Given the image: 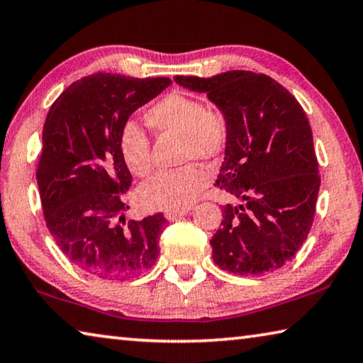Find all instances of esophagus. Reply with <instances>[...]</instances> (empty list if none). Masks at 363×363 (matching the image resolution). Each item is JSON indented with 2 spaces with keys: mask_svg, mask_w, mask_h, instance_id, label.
Listing matches in <instances>:
<instances>
[{
  "mask_svg": "<svg viewBox=\"0 0 363 363\" xmlns=\"http://www.w3.org/2000/svg\"><path fill=\"white\" fill-rule=\"evenodd\" d=\"M187 213H189L187 208H186V210H168L167 213H164V216H167L168 220H177V219H181L182 216H186Z\"/></svg>",
  "mask_w": 363,
  "mask_h": 363,
  "instance_id": "esophagus-1",
  "label": "esophagus"
}]
</instances>
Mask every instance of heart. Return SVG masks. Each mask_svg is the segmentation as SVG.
<instances>
[{
    "mask_svg": "<svg viewBox=\"0 0 363 363\" xmlns=\"http://www.w3.org/2000/svg\"><path fill=\"white\" fill-rule=\"evenodd\" d=\"M144 120L157 136H179L181 162H216L230 143V116L223 107L206 106L200 97L169 93L145 110ZM118 152L134 176L145 177L152 171V145L143 128L134 121L123 123L118 133ZM210 174L199 163L162 171L147 181L140 196L160 210H186L208 186Z\"/></svg>",
    "mask_w": 363,
    "mask_h": 363,
    "instance_id": "1",
    "label": "heart"
}]
</instances>
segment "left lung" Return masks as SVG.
<instances>
[{"instance_id":"left-lung-1","label":"left lung","mask_w":363,"mask_h":363,"mask_svg":"<svg viewBox=\"0 0 363 363\" xmlns=\"http://www.w3.org/2000/svg\"><path fill=\"white\" fill-rule=\"evenodd\" d=\"M174 82L206 93L230 116L216 186L242 203L224 206L210 240L214 262L237 275L274 272L293 259L315 216L320 174L306 112L264 73L177 75Z\"/></svg>"}]
</instances>
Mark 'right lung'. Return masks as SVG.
Instances as JSON below:
<instances>
[{"label":"right lung","instance_id":"right-lung-1","mask_svg":"<svg viewBox=\"0 0 363 363\" xmlns=\"http://www.w3.org/2000/svg\"><path fill=\"white\" fill-rule=\"evenodd\" d=\"M171 84L167 77L94 73L70 84L49 108L36 168L43 214L73 266L101 279L136 277L157 261L167 219L128 220L133 177L118 133L134 110Z\"/></svg>","mask_w":363,"mask_h":363}]
</instances>
